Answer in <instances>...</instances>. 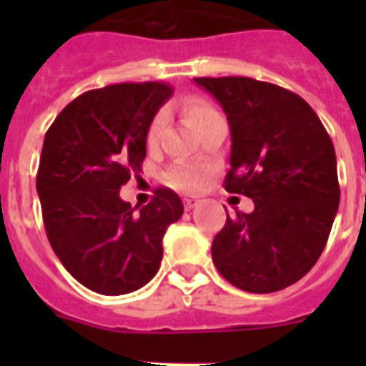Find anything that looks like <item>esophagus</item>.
<instances>
[{"label":"esophagus","instance_id":"esophagus-1","mask_svg":"<svg viewBox=\"0 0 366 366\" xmlns=\"http://www.w3.org/2000/svg\"><path fill=\"white\" fill-rule=\"evenodd\" d=\"M199 199L196 198H185V209L187 211H190V209H194V207H198Z\"/></svg>","mask_w":366,"mask_h":366}]
</instances>
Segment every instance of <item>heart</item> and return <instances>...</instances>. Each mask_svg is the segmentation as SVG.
I'll return each instance as SVG.
<instances>
[{"label": "heart", "mask_w": 366, "mask_h": 366, "mask_svg": "<svg viewBox=\"0 0 366 366\" xmlns=\"http://www.w3.org/2000/svg\"><path fill=\"white\" fill-rule=\"evenodd\" d=\"M212 113H214V108L207 104V102H203V100H190L189 104H187V115H189L194 128H196L203 119L212 115ZM161 128H163V115H157V117L152 121L150 128H148V143H155V139L159 135ZM167 181L172 187H176V189L196 190L202 187V174H199L196 168L187 167V164H176V167H172L167 172Z\"/></svg>", "instance_id": "heart-1"}]
</instances>
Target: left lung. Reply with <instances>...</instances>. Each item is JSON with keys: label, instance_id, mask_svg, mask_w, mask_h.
Segmentation results:
<instances>
[{"label": "left lung", "instance_id": "8db88e82", "mask_svg": "<svg viewBox=\"0 0 366 366\" xmlns=\"http://www.w3.org/2000/svg\"><path fill=\"white\" fill-rule=\"evenodd\" d=\"M231 128L225 190L253 199L251 214H227L212 262L249 293L292 286L321 257L339 207L335 150L321 119L299 95L247 76L194 79Z\"/></svg>", "mask_w": 366, "mask_h": 366}]
</instances>
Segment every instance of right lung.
<instances>
[{
  "label": "right lung",
  "mask_w": 366,
  "mask_h": 366,
  "mask_svg": "<svg viewBox=\"0 0 366 366\" xmlns=\"http://www.w3.org/2000/svg\"><path fill=\"white\" fill-rule=\"evenodd\" d=\"M172 93L163 82L92 89L45 134L36 176L45 232L64 267L95 293L124 295L150 282L164 232L183 214L168 189L139 211L119 196L141 170L148 128Z\"/></svg>",
  "instance_id": "obj_1"
}]
</instances>
